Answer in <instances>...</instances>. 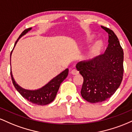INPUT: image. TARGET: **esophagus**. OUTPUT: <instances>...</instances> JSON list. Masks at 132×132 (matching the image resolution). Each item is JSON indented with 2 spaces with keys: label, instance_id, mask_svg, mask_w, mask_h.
<instances>
[{
  "label": "esophagus",
  "instance_id": "obj_1",
  "mask_svg": "<svg viewBox=\"0 0 132 132\" xmlns=\"http://www.w3.org/2000/svg\"><path fill=\"white\" fill-rule=\"evenodd\" d=\"M71 73L72 74V75H78V74H79V71L77 70V69H72V71H71Z\"/></svg>",
  "mask_w": 132,
  "mask_h": 132
}]
</instances>
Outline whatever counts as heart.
Wrapping results in <instances>:
<instances>
[{
    "mask_svg": "<svg viewBox=\"0 0 132 132\" xmlns=\"http://www.w3.org/2000/svg\"><path fill=\"white\" fill-rule=\"evenodd\" d=\"M95 36L92 35L90 37H88L87 41L88 42H91V41L94 40ZM103 47V43L102 41L98 40L95 42L90 48L88 50V51L86 53V54L84 56V60L86 61H90V60H94L95 57L99 55Z\"/></svg>",
    "mask_w": 132,
    "mask_h": 132,
    "instance_id": "1",
    "label": "heart"
}]
</instances>
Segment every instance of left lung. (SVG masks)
<instances>
[{
  "label": "left lung",
  "mask_w": 132,
  "mask_h": 132,
  "mask_svg": "<svg viewBox=\"0 0 132 132\" xmlns=\"http://www.w3.org/2000/svg\"><path fill=\"white\" fill-rule=\"evenodd\" d=\"M109 34V45L103 54L88 61L79 62L77 70L84 78L81 94L90 103L109 99L119 88L123 74V51L114 32L101 27Z\"/></svg>",
  "instance_id": "1"
}]
</instances>
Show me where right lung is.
<instances>
[{"label":"right lung","instance_id":"right-lung-1","mask_svg":"<svg viewBox=\"0 0 132 132\" xmlns=\"http://www.w3.org/2000/svg\"><path fill=\"white\" fill-rule=\"evenodd\" d=\"M31 30V28H30L25 30L23 31L22 34L20 35L19 38L17 39V40L16 41L13 50L14 49L15 46L16 44L19 40V39L23 35H25V34H27ZM13 50L10 53V64H11V56ZM68 71L69 70L67 68L63 72H61V73L59 74L58 75H57L56 76L54 77V78H53L50 81L47 83L46 85L43 86L40 89H36V90H28V89H25L20 87L16 82L14 78H13L12 72V69H10V75H11L13 86L15 87L16 90L22 95L23 97H24L25 99L28 100L29 102L34 104H37V105H45L53 102L54 99H55L56 95L61 82L68 76Z\"/></svg>","mask_w":132,"mask_h":132}]
</instances>
